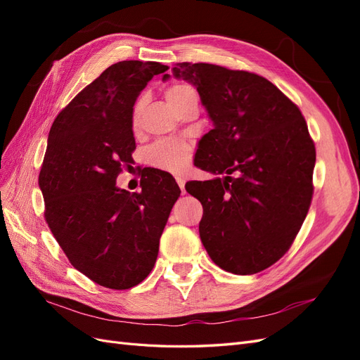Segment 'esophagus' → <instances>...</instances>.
<instances>
[{"label": "esophagus", "mask_w": 360, "mask_h": 360, "mask_svg": "<svg viewBox=\"0 0 360 360\" xmlns=\"http://www.w3.org/2000/svg\"><path fill=\"white\" fill-rule=\"evenodd\" d=\"M176 181H177V184H179L180 189H181V193H186V191H184V183H186V180H184V177L176 176Z\"/></svg>", "instance_id": "1"}]
</instances>
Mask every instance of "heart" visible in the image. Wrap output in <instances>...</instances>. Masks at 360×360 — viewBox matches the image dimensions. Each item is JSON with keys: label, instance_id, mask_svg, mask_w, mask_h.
Masks as SVG:
<instances>
[{"label": "heart", "instance_id": "obj_1", "mask_svg": "<svg viewBox=\"0 0 360 360\" xmlns=\"http://www.w3.org/2000/svg\"><path fill=\"white\" fill-rule=\"evenodd\" d=\"M193 93L192 86L188 84H172L165 90V97L168 103L174 108L184 96ZM141 110H143V99H138L134 106V123L136 124L139 120ZM192 147L183 139L168 138L160 139L147 150V160L151 167L159 168L162 171L181 172L188 167L192 159Z\"/></svg>", "mask_w": 360, "mask_h": 360}]
</instances>
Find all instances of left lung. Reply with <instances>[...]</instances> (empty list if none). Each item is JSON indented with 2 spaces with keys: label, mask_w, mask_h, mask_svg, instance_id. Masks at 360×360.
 Returning <instances> with one entry per match:
<instances>
[{
  "label": "left lung",
  "mask_w": 360,
  "mask_h": 360,
  "mask_svg": "<svg viewBox=\"0 0 360 360\" xmlns=\"http://www.w3.org/2000/svg\"><path fill=\"white\" fill-rule=\"evenodd\" d=\"M172 75L197 86L213 122L195 165L226 174L186 183L204 209L201 242L221 269L258 274L287 252L309 210L315 146L307 122L259 75L207 63H179Z\"/></svg>",
  "instance_id": "1"
}]
</instances>
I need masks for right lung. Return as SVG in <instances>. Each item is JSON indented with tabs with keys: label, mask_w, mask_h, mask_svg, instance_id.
<instances>
[{
	"label": "right lung",
	"mask_w": 360,
	"mask_h": 360,
	"mask_svg": "<svg viewBox=\"0 0 360 360\" xmlns=\"http://www.w3.org/2000/svg\"><path fill=\"white\" fill-rule=\"evenodd\" d=\"M156 61H120L76 94L53 120L39 186L45 219L70 264L96 284L127 290L153 269L159 240L180 188L171 174L150 169L141 192L117 188L130 168L134 105Z\"/></svg>",
	"instance_id": "add662e5"
}]
</instances>
